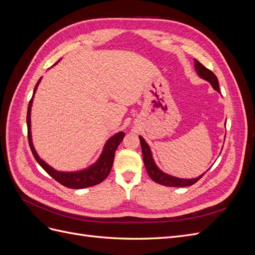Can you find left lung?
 Segmentation results:
<instances>
[{"mask_svg":"<svg viewBox=\"0 0 255 255\" xmlns=\"http://www.w3.org/2000/svg\"><path fill=\"white\" fill-rule=\"evenodd\" d=\"M195 68H196V71L200 78L207 81L208 83H211L213 88L216 91L220 92L217 76H216L211 70H208L207 68H205L201 63H199L197 59H195ZM139 139H140L143 163H144V166L146 169V172H148L149 176L155 183L160 184V185H165V186H170V187H185V186H190V185H194L196 182H198L204 175V173H203L202 175L196 177V179H180V177H175V176L169 175V174L163 172L156 166L155 161H154L148 143L145 142V140L141 136H139Z\"/></svg>","mask_w":255,"mask_h":255,"instance_id":"left-lung-1","label":"left lung"}]
</instances>
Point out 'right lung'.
I'll return each instance as SVG.
<instances>
[{
	"instance_id": "add662e5",
	"label": "right lung",
	"mask_w": 255,
	"mask_h": 255,
	"mask_svg": "<svg viewBox=\"0 0 255 255\" xmlns=\"http://www.w3.org/2000/svg\"><path fill=\"white\" fill-rule=\"evenodd\" d=\"M41 79L37 82L34 94L32 99L28 103L27 107V116H26V123H27V138H28V143L30 146V150H32L33 155L37 163L39 164L45 171H47L54 180H56L58 183H60L64 186L72 189H82L90 186H95V185L101 183L104 181L107 175L110 174L113 163H114V157H115V152L117 150L118 145L122 141L123 138H125L126 134L123 132H119L116 135L112 136L109 140L106 141L104 149L101 155H100L99 159L96 161L94 165H91L89 168L84 169L81 171L76 172H63V171H56L55 169H53L51 166H49L44 160H42L34 148L33 141H32V133H30V110H32V104H33V98L35 92L37 90L38 85H39Z\"/></svg>"
}]
</instances>
